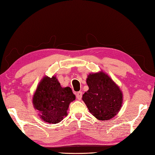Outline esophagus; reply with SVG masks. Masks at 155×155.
Returning a JSON list of instances; mask_svg holds the SVG:
<instances>
[{
  "instance_id": "34e87169",
  "label": "esophagus",
  "mask_w": 155,
  "mask_h": 155,
  "mask_svg": "<svg viewBox=\"0 0 155 155\" xmlns=\"http://www.w3.org/2000/svg\"><path fill=\"white\" fill-rule=\"evenodd\" d=\"M76 97H77V99L78 100H80L81 99V97H82V92L81 91L77 92V94H76Z\"/></svg>"
}]
</instances>
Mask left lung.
Instances as JSON below:
<instances>
[{"label": "left lung", "mask_w": 155, "mask_h": 155, "mask_svg": "<svg viewBox=\"0 0 155 155\" xmlns=\"http://www.w3.org/2000/svg\"><path fill=\"white\" fill-rule=\"evenodd\" d=\"M86 81L88 90L82 100L89 112L98 120L114 118L123 104V93L120 87L103 71L89 74Z\"/></svg>", "instance_id": "left-lung-1"}]
</instances>
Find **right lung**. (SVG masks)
Listing matches in <instances>:
<instances>
[{"label": "right lung", "mask_w": 155, "mask_h": 155, "mask_svg": "<svg viewBox=\"0 0 155 155\" xmlns=\"http://www.w3.org/2000/svg\"><path fill=\"white\" fill-rule=\"evenodd\" d=\"M75 100L76 96L70 87H62L55 76H45L37 87L32 104L42 120L54 124L67 116L69 105Z\"/></svg>", "instance_id": "1"}]
</instances>
